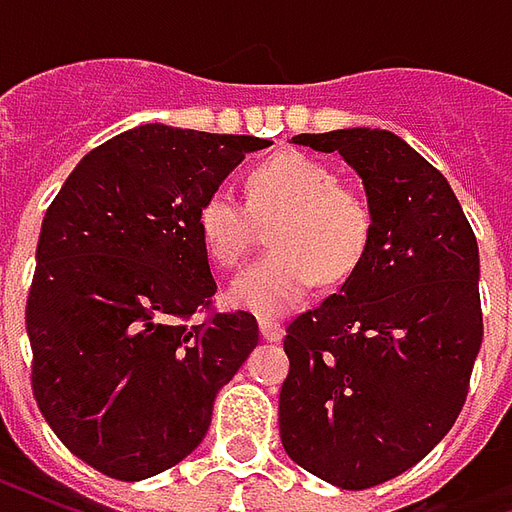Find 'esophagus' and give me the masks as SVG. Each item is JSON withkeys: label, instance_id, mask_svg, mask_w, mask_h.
Returning <instances> with one entry per match:
<instances>
[{"label": "esophagus", "instance_id": "obj_1", "mask_svg": "<svg viewBox=\"0 0 512 512\" xmlns=\"http://www.w3.org/2000/svg\"><path fill=\"white\" fill-rule=\"evenodd\" d=\"M260 334L268 343H279L285 337V326L279 321H271V318H260Z\"/></svg>", "mask_w": 512, "mask_h": 512}]
</instances>
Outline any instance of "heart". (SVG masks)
<instances>
[{
  "label": "heart",
  "mask_w": 512,
  "mask_h": 512,
  "mask_svg": "<svg viewBox=\"0 0 512 512\" xmlns=\"http://www.w3.org/2000/svg\"><path fill=\"white\" fill-rule=\"evenodd\" d=\"M274 216V252L227 290L233 307L263 318L301 307L318 277L326 285L345 282L362 266L376 227L365 194L340 186L332 167L304 153H279L246 175V205L230 191L202 202L197 230L213 266H241L255 246V222Z\"/></svg>",
  "instance_id": "b5f03b06"
}]
</instances>
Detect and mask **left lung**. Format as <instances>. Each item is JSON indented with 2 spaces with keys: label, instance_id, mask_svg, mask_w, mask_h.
<instances>
[{
  "label": "left lung",
  "instance_id": "left-lung-1",
  "mask_svg": "<svg viewBox=\"0 0 512 512\" xmlns=\"http://www.w3.org/2000/svg\"><path fill=\"white\" fill-rule=\"evenodd\" d=\"M293 142L356 169L376 227L340 293L288 326L279 436L301 469L362 491L422 461L461 414L483 343L480 252L447 178L392 131Z\"/></svg>",
  "mask_w": 512,
  "mask_h": 512
}]
</instances>
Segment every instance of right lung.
<instances>
[{"label": "right lung", "instance_id": "1", "mask_svg": "<svg viewBox=\"0 0 512 512\" xmlns=\"http://www.w3.org/2000/svg\"><path fill=\"white\" fill-rule=\"evenodd\" d=\"M268 145L131 128L90 150L43 216L27 299L32 392L57 439L98 472L134 483L183 461L260 340L249 312L189 321L216 293L197 213Z\"/></svg>", "mask_w": 512, "mask_h": 512}]
</instances>
